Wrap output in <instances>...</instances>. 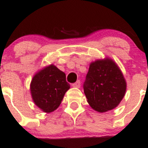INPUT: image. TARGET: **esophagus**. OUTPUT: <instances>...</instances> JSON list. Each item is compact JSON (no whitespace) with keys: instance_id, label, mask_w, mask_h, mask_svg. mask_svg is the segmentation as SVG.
I'll list each match as a JSON object with an SVG mask.
<instances>
[{"instance_id":"esophagus-1","label":"esophagus","mask_w":148,"mask_h":148,"mask_svg":"<svg viewBox=\"0 0 148 148\" xmlns=\"http://www.w3.org/2000/svg\"><path fill=\"white\" fill-rule=\"evenodd\" d=\"M72 86L74 87H77V88H79V87H80V81H79V80H77V81L75 83L72 84Z\"/></svg>"}]
</instances>
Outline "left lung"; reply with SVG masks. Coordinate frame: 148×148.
<instances>
[{
  "label": "left lung",
  "instance_id": "8db88e82",
  "mask_svg": "<svg viewBox=\"0 0 148 148\" xmlns=\"http://www.w3.org/2000/svg\"><path fill=\"white\" fill-rule=\"evenodd\" d=\"M83 88L90 106L103 113L119 104L125 95L127 83L117 64L106 58L90 64Z\"/></svg>",
  "mask_w": 148,
  "mask_h": 148
}]
</instances>
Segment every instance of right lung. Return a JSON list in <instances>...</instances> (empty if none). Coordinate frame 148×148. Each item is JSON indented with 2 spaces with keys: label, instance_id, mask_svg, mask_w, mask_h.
Segmentation results:
<instances>
[{
  "label": "right lung",
  "instance_id": "obj_1",
  "mask_svg": "<svg viewBox=\"0 0 148 148\" xmlns=\"http://www.w3.org/2000/svg\"><path fill=\"white\" fill-rule=\"evenodd\" d=\"M69 88L65 73L53 64L37 73L30 84L33 101L45 113L53 112L58 108Z\"/></svg>",
  "mask_w": 148,
  "mask_h": 148
}]
</instances>
